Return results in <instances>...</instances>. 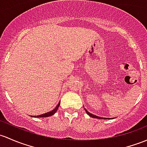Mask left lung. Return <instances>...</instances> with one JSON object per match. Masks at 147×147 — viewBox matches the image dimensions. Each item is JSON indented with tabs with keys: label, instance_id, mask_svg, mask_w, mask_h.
Returning a JSON list of instances; mask_svg holds the SVG:
<instances>
[{
	"label": "left lung",
	"instance_id": "left-lung-1",
	"mask_svg": "<svg viewBox=\"0 0 147 147\" xmlns=\"http://www.w3.org/2000/svg\"><path fill=\"white\" fill-rule=\"evenodd\" d=\"M86 113H88V114L89 115V116H90V117H92V118H100V117H98V116H94V115L92 114V113H90V112H88V111H87L86 109Z\"/></svg>",
	"mask_w": 147,
	"mask_h": 147
}]
</instances>
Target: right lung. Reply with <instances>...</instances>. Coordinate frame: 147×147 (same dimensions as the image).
<instances>
[{"label": "right lung", "mask_w": 147, "mask_h": 147, "mask_svg": "<svg viewBox=\"0 0 147 147\" xmlns=\"http://www.w3.org/2000/svg\"><path fill=\"white\" fill-rule=\"evenodd\" d=\"M59 104H60V103L58 104V105H57V107H55L54 109L52 110L51 111L48 112V113H44V114L39 115V116H34V117H36V118H44V117H48V116H53V115L54 114V113H56V111H57L58 107H59Z\"/></svg>", "instance_id": "1"}]
</instances>
